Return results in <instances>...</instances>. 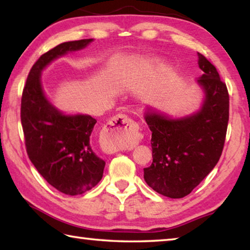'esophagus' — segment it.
I'll return each mask as SVG.
<instances>
[{
	"label": "esophagus",
	"instance_id": "34e87169",
	"mask_svg": "<svg viewBox=\"0 0 250 250\" xmlns=\"http://www.w3.org/2000/svg\"><path fill=\"white\" fill-rule=\"evenodd\" d=\"M140 140L138 125L126 115H117L104 126L101 146L105 151L113 152L132 147Z\"/></svg>",
	"mask_w": 250,
	"mask_h": 250
}]
</instances>
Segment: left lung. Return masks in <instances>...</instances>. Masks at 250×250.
I'll return each mask as SVG.
<instances>
[{
	"label": "left lung",
	"mask_w": 250,
	"mask_h": 250,
	"mask_svg": "<svg viewBox=\"0 0 250 250\" xmlns=\"http://www.w3.org/2000/svg\"><path fill=\"white\" fill-rule=\"evenodd\" d=\"M203 75L201 108L191 115L172 118L146 107L145 119L152 131L153 162L143 168L145 181L170 198L188 195L216 166L225 143L229 96L216 68L197 53Z\"/></svg>",
	"instance_id": "obj_1"
}]
</instances>
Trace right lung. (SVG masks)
Instances as JSON below:
<instances>
[{
    "instance_id": "obj_1",
    "label": "right lung",
    "mask_w": 250,
    "mask_h": 250,
    "mask_svg": "<svg viewBox=\"0 0 250 250\" xmlns=\"http://www.w3.org/2000/svg\"><path fill=\"white\" fill-rule=\"evenodd\" d=\"M92 41L65 42L42 55L27 76L21 104L29 160L53 188L71 196L89 191L103 179L105 162L95 153L90 140L97 120L89 115H66L55 107L42 86V71Z\"/></svg>"
}]
</instances>
